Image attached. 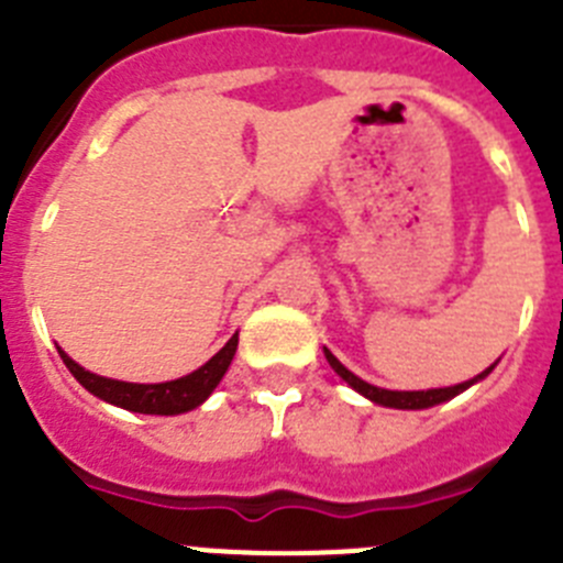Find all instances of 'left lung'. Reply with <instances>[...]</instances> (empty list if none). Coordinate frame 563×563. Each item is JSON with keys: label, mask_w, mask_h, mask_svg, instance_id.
Returning a JSON list of instances; mask_svg holds the SVG:
<instances>
[{"label": "left lung", "mask_w": 563, "mask_h": 563, "mask_svg": "<svg viewBox=\"0 0 563 563\" xmlns=\"http://www.w3.org/2000/svg\"><path fill=\"white\" fill-rule=\"evenodd\" d=\"M324 355L327 361H330V366L335 369V375L341 377V380H346L352 386V389L357 391V395H363L366 400L377 402V406H386V409H402V411H417V409H431V406H440V402L451 400V397L462 395L465 389H471L474 383L485 380L490 372H494L496 363H490L485 372H479L476 377H471V380L465 383H456V386H442V389H422V391H391V389H380V386H372V383L361 380L357 375H352L346 366H343L341 361H338L335 355H332L330 350L324 346Z\"/></svg>", "instance_id": "obj_1"}]
</instances>
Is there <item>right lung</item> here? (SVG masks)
<instances>
[{
	"instance_id": "obj_1",
	"label": "right lung",
	"mask_w": 563,
	"mask_h": 563,
	"mask_svg": "<svg viewBox=\"0 0 563 563\" xmlns=\"http://www.w3.org/2000/svg\"><path fill=\"white\" fill-rule=\"evenodd\" d=\"M236 343L239 332L231 338V341L222 346L211 361H206L200 369H194L191 375L177 377V380L166 383H126V380H114V377L96 375V372L84 369L81 363H76L67 352L58 346V355L67 363V369L73 372L78 383L89 395L101 397V400L112 402L118 409L134 411V415H186V411L197 409L202 402L211 397V391L220 386V380L225 377L228 366H231L233 355H236Z\"/></svg>"
}]
</instances>
